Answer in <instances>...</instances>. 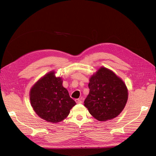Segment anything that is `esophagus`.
I'll return each instance as SVG.
<instances>
[{"instance_id": "obj_1", "label": "esophagus", "mask_w": 156, "mask_h": 156, "mask_svg": "<svg viewBox=\"0 0 156 156\" xmlns=\"http://www.w3.org/2000/svg\"><path fill=\"white\" fill-rule=\"evenodd\" d=\"M75 101H76V102L77 103H82V101H81V100H79V99H76Z\"/></svg>"}]
</instances>
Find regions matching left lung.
<instances>
[{
    "instance_id": "left-lung-1",
    "label": "left lung",
    "mask_w": 156,
    "mask_h": 156,
    "mask_svg": "<svg viewBox=\"0 0 156 156\" xmlns=\"http://www.w3.org/2000/svg\"><path fill=\"white\" fill-rule=\"evenodd\" d=\"M88 87L84 106L96 119L106 121L120 114L128 100V89L112 70L100 68L90 79Z\"/></svg>"
}]
</instances>
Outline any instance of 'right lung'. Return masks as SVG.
I'll use <instances>...</instances> for the list:
<instances>
[{"label": "right lung", "instance_id": "add662e5", "mask_svg": "<svg viewBox=\"0 0 156 156\" xmlns=\"http://www.w3.org/2000/svg\"><path fill=\"white\" fill-rule=\"evenodd\" d=\"M51 71L39 79L31 88L30 100L35 113L42 119L56 123L63 121L76 105L65 88L61 77Z\"/></svg>", "mask_w": 156, "mask_h": 156}]
</instances>
